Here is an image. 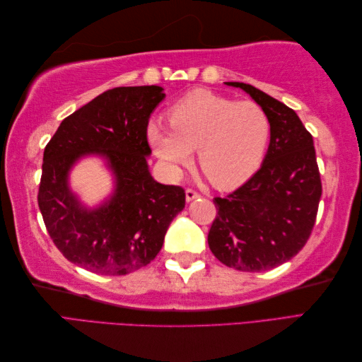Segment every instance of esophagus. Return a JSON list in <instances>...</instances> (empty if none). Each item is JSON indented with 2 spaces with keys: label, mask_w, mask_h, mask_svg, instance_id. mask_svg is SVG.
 Returning a JSON list of instances; mask_svg holds the SVG:
<instances>
[{
  "label": "esophagus",
  "mask_w": 362,
  "mask_h": 362,
  "mask_svg": "<svg viewBox=\"0 0 362 362\" xmlns=\"http://www.w3.org/2000/svg\"><path fill=\"white\" fill-rule=\"evenodd\" d=\"M199 196H201V194H199V193H197V191H194V189H187V191H185V197H187V202H191V201H194V199H197Z\"/></svg>",
  "instance_id": "esophagus-1"
}]
</instances>
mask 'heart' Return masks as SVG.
<instances>
[{"label": "heart", "mask_w": 362, "mask_h": 362, "mask_svg": "<svg viewBox=\"0 0 362 362\" xmlns=\"http://www.w3.org/2000/svg\"><path fill=\"white\" fill-rule=\"evenodd\" d=\"M169 124L151 121L146 129L166 174L179 179L197 149L199 165L219 189H233L255 174L271 135V122L258 104L205 90L177 103Z\"/></svg>", "instance_id": "obj_1"}]
</instances>
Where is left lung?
<instances>
[{"label":"left lung","instance_id":"obj_1","mask_svg":"<svg viewBox=\"0 0 362 362\" xmlns=\"http://www.w3.org/2000/svg\"><path fill=\"white\" fill-rule=\"evenodd\" d=\"M241 88L267 115L271 141L263 165L243 187L214 199L209 245L221 263L263 272L286 263L308 241L322 196L313 136L297 113L249 83Z\"/></svg>","mask_w":362,"mask_h":362}]
</instances>
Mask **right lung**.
I'll return each mask as SVG.
<instances>
[{
	"label": "right lung",
	"mask_w": 362,
	"mask_h": 362,
	"mask_svg": "<svg viewBox=\"0 0 362 362\" xmlns=\"http://www.w3.org/2000/svg\"><path fill=\"white\" fill-rule=\"evenodd\" d=\"M158 86L104 91L65 118L43 152L38 189L45 226L62 255L101 275H126L157 257L185 191L151 175L146 129L165 99ZM96 156L112 175V191L90 207L71 188V173Z\"/></svg>",
	"instance_id": "add662e5"
}]
</instances>
